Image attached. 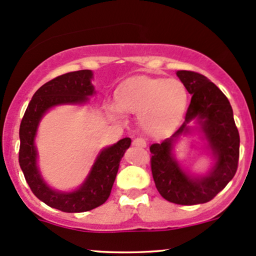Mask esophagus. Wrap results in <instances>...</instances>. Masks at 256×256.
Segmentation results:
<instances>
[{
  "label": "esophagus",
  "mask_w": 256,
  "mask_h": 256,
  "mask_svg": "<svg viewBox=\"0 0 256 256\" xmlns=\"http://www.w3.org/2000/svg\"><path fill=\"white\" fill-rule=\"evenodd\" d=\"M134 146H137V147H142L144 148L146 146H147V142H146L144 138H142V137H137V138L134 140Z\"/></svg>",
  "instance_id": "esophagus-1"
}]
</instances>
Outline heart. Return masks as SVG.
<instances>
[{
    "instance_id": "heart-1",
    "label": "heart",
    "mask_w": 256,
    "mask_h": 256,
    "mask_svg": "<svg viewBox=\"0 0 256 256\" xmlns=\"http://www.w3.org/2000/svg\"><path fill=\"white\" fill-rule=\"evenodd\" d=\"M115 98L122 110L140 115V122L147 132L164 134L178 124L188 94L178 80L137 78L124 84ZM113 110L119 113L116 108Z\"/></svg>"
}]
</instances>
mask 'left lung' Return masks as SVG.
I'll return each instance as SVG.
<instances>
[{"label":"left lung","mask_w":256,"mask_h":256,"mask_svg":"<svg viewBox=\"0 0 256 256\" xmlns=\"http://www.w3.org/2000/svg\"><path fill=\"white\" fill-rule=\"evenodd\" d=\"M178 76L192 94L184 122L169 138L150 146V169L156 187L168 202L196 206L214 199L236 175L240 159V132L228 100L204 75L180 70ZM198 118L216 156L214 169L208 176L193 179L179 168L170 156L172 143L186 132V124Z\"/></svg>","instance_id":"obj_1"}]
</instances>
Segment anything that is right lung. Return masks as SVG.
<instances>
[{
    "mask_svg": "<svg viewBox=\"0 0 256 256\" xmlns=\"http://www.w3.org/2000/svg\"><path fill=\"white\" fill-rule=\"evenodd\" d=\"M91 78V70H78L42 85L30 100L19 128V165L30 190L44 204L64 212H90L106 203L110 196L120 160L131 144V140L125 137L102 150L85 184L74 192H56L42 181L36 166V148L34 146L38 122L52 106L86 102L87 97L94 92Z\"/></svg>",
    "mask_w": 256,
    "mask_h": 256,
    "instance_id": "right-lung-1",
    "label": "right lung"
}]
</instances>
